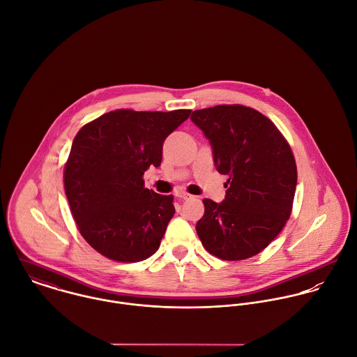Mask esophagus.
<instances>
[{
    "label": "esophagus",
    "mask_w": 357,
    "mask_h": 357,
    "mask_svg": "<svg viewBox=\"0 0 357 357\" xmlns=\"http://www.w3.org/2000/svg\"><path fill=\"white\" fill-rule=\"evenodd\" d=\"M176 197L180 198V199H190V198H192V195H190V194H187V192H184V191L176 192Z\"/></svg>",
    "instance_id": "1"
}]
</instances>
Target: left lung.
<instances>
[{"label":"left lung","instance_id":"left-lung-1","mask_svg":"<svg viewBox=\"0 0 357 357\" xmlns=\"http://www.w3.org/2000/svg\"><path fill=\"white\" fill-rule=\"evenodd\" d=\"M215 169L227 174L225 199H204L197 232L210 255L227 261L262 252L283 229L293 208L297 166L275 123L255 108L221 104L197 109Z\"/></svg>","mask_w":357,"mask_h":357}]
</instances>
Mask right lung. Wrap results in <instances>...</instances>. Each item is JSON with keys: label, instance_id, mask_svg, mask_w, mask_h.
Instances as JSON below:
<instances>
[{"label": "right lung", "instance_id": "obj_1", "mask_svg": "<svg viewBox=\"0 0 357 357\" xmlns=\"http://www.w3.org/2000/svg\"><path fill=\"white\" fill-rule=\"evenodd\" d=\"M190 114L115 109L77 133L64 190L78 231L100 255L137 262L159 249L176 211L173 195L146 188L143 174L160 165L165 139Z\"/></svg>", "mask_w": 357, "mask_h": 357}]
</instances>
